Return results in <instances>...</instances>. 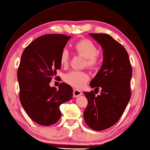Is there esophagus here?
Here are the masks:
<instances>
[{
    "instance_id": "obj_1",
    "label": "esophagus",
    "mask_w": 150,
    "mask_h": 150,
    "mask_svg": "<svg viewBox=\"0 0 150 150\" xmlns=\"http://www.w3.org/2000/svg\"><path fill=\"white\" fill-rule=\"evenodd\" d=\"M73 95L74 98H77L80 96L83 95V92H82L81 91H80V90H79V89H74Z\"/></svg>"
}]
</instances>
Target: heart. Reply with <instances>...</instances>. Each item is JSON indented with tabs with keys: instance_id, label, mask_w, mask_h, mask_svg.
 I'll return each mask as SVG.
<instances>
[{
	"instance_id": "1",
	"label": "heart",
	"mask_w": 150,
	"mask_h": 150,
	"mask_svg": "<svg viewBox=\"0 0 150 150\" xmlns=\"http://www.w3.org/2000/svg\"><path fill=\"white\" fill-rule=\"evenodd\" d=\"M74 50L76 54L85 58V65L91 69L99 66L100 57L98 53V48L94 43L88 39H82L74 45ZM69 54L66 50H62L60 55V63L63 67L69 64ZM89 79V75L85 71L73 70L64 75L63 80L71 87L81 89L86 85Z\"/></svg>"
}]
</instances>
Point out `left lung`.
<instances>
[{"instance_id":"obj_1","label":"left lung","mask_w":150,"mask_h":150,"mask_svg":"<svg viewBox=\"0 0 150 150\" xmlns=\"http://www.w3.org/2000/svg\"><path fill=\"white\" fill-rule=\"evenodd\" d=\"M103 49L102 67L90 86L95 91L84 92L88 104L83 116L87 126L96 131L106 130L116 124L126 109L131 97L132 69L124 46L105 33H89Z\"/></svg>"}]
</instances>
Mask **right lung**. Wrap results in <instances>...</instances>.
Returning a JSON list of instances; mask_svg holds the SVG:
<instances>
[{
    "instance_id": "obj_1",
    "label": "right lung",
    "mask_w": 150,
    "mask_h": 150,
    "mask_svg": "<svg viewBox=\"0 0 150 150\" xmlns=\"http://www.w3.org/2000/svg\"><path fill=\"white\" fill-rule=\"evenodd\" d=\"M69 39L61 34L44 35L22 52L17 74L20 100L29 117L42 126L55 124L61 115L59 106L72 98L70 85L60 83L57 90L50 86L61 68V53Z\"/></svg>"
}]
</instances>
